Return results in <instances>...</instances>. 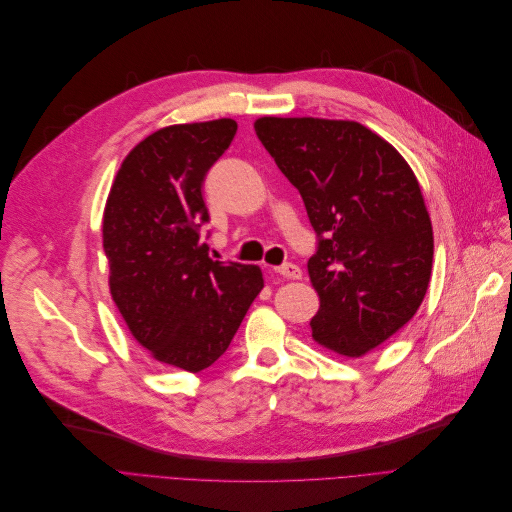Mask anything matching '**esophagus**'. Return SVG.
Here are the masks:
<instances>
[{"label":"esophagus","mask_w":512,"mask_h":512,"mask_svg":"<svg viewBox=\"0 0 512 512\" xmlns=\"http://www.w3.org/2000/svg\"><path fill=\"white\" fill-rule=\"evenodd\" d=\"M275 273L281 275L283 279H302V271L298 264H291V262H285L281 266H275Z\"/></svg>","instance_id":"esophagus-1"}]
</instances>
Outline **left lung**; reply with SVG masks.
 <instances>
[{
    "instance_id": "1",
    "label": "left lung",
    "mask_w": 512,
    "mask_h": 512,
    "mask_svg": "<svg viewBox=\"0 0 512 512\" xmlns=\"http://www.w3.org/2000/svg\"><path fill=\"white\" fill-rule=\"evenodd\" d=\"M254 131L304 200L319 250L312 339L360 358L402 329L431 279L433 229L402 154L354 120L262 116Z\"/></svg>"
}]
</instances>
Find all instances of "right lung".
<instances>
[{
    "label": "right lung",
    "instance_id": "obj_1",
    "mask_svg": "<svg viewBox=\"0 0 512 512\" xmlns=\"http://www.w3.org/2000/svg\"><path fill=\"white\" fill-rule=\"evenodd\" d=\"M233 118L170 125L139 141L110 187L102 239L110 294L137 344L189 373L221 358L264 287L256 264L218 262L200 241L202 185Z\"/></svg>",
    "mask_w": 512,
    "mask_h": 512
}]
</instances>
